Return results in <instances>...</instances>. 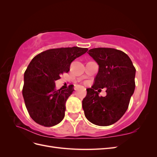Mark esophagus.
I'll return each instance as SVG.
<instances>
[{
  "label": "esophagus",
  "mask_w": 157,
  "mask_h": 157,
  "mask_svg": "<svg viewBox=\"0 0 157 157\" xmlns=\"http://www.w3.org/2000/svg\"><path fill=\"white\" fill-rule=\"evenodd\" d=\"M75 90H77V88H76V87H75Z\"/></svg>",
  "instance_id": "1"
}]
</instances>
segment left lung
Wrapping results in <instances>:
<instances>
[{
    "instance_id": "8db88e82",
    "label": "left lung",
    "mask_w": 157,
    "mask_h": 157,
    "mask_svg": "<svg viewBox=\"0 0 157 157\" xmlns=\"http://www.w3.org/2000/svg\"><path fill=\"white\" fill-rule=\"evenodd\" d=\"M88 54L99 65L91 88L82 100L87 119L98 126H109L124 115L135 90L136 69L130 58L122 51L110 48H96ZM106 88L107 95L99 97L98 88Z\"/></svg>"
}]
</instances>
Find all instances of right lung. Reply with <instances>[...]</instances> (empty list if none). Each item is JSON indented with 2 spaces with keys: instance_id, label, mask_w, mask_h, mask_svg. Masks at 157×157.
<instances>
[{
  "instance_id": "1",
  "label": "right lung",
  "mask_w": 157,
  "mask_h": 157,
  "mask_svg": "<svg viewBox=\"0 0 157 157\" xmlns=\"http://www.w3.org/2000/svg\"><path fill=\"white\" fill-rule=\"evenodd\" d=\"M87 51L88 48L76 46L50 49L31 60L24 73L22 94L27 111L35 122L50 127L63 119L65 103L75 90L74 86L56 90L55 81L61 74L69 72L74 59Z\"/></svg>"
}]
</instances>
